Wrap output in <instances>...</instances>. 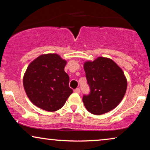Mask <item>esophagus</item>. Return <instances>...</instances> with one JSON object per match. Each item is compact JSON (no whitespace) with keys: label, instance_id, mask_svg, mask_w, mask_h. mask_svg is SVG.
<instances>
[{"label":"esophagus","instance_id":"obj_1","mask_svg":"<svg viewBox=\"0 0 150 150\" xmlns=\"http://www.w3.org/2000/svg\"><path fill=\"white\" fill-rule=\"evenodd\" d=\"M74 92L75 93H79L80 92H81V90H80L79 88H76V89H74Z\"/></svg>","mask_w":150,"mask_h":150}]
</instances>
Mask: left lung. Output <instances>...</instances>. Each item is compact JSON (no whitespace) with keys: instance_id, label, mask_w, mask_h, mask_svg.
Listing matches in <instances>:
<instances>
[{"instance_id":"left-lung-1","label":"left lung","mask_w":150,"mask_h":150,"mask_svg":"<svg viewBox=\"0 0 150 150\" xmlns=\"http://www.w3.org/2000/svg\"><path fill=\"white\" fill-rule=\"evenodd\" d=\"M90 92L83 95L88 111L99 115L109 112L120 104L127 89L122 69L111 59L98 57L84 65Z\"/></svg>"}]
</instances>
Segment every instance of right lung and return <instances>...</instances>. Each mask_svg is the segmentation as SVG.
<instances>
[{
  "label": "right lung",
  "instance_id": "obj_1",
  "mask_svg": "<svg viewBox=\"0 0 150 150\" xmlns=\"http://www.w3.org/2000/svg\"><path fill=\"white\" fill-rule=\"evenodd\" d=\"M66 61L58 54L41 55L30 63L23 79L26 93L38 107L55 111L64 105L73 90L64 71Z\"/></svg>",
  "mask_w": 150,
  "mask_h": 150
}]
</instances>
